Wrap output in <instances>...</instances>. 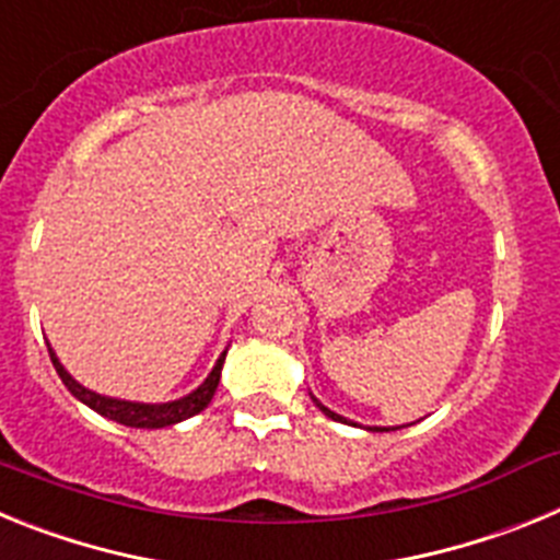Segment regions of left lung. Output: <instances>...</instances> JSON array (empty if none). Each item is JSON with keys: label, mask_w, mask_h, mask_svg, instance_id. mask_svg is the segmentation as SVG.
I'll return each mask as SVG.
<instances>
[{"label": "left lung", "mask_w": 560, "mask_h": 560, "mask_svg": "<svg viewBox=\"0 0 560 560\" xmlns=\"http://www.w3.org/2000/svg\"><path fill=\"white\" fill-rule=\"evenodd\" d=\"M314 404H316V407H319V409H323V412L328 415L330 420H341V423H345V418H339V415H336V412H330V409L323 407V404H319V400H316V398H314ZM375 432H384V429H375Z\"/></svg>", "instance_id": "8db88e82"}]
</instances>
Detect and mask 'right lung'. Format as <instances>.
<instances>
[{
	"mask_svg": "<svg viewBox=\"0 0 560 560\" xmlns=\"http://www.w3.org/2000/svg\"><path fill=\"white\" fill-rule=\"evenodd\" d=\"M224 355L215 361V368H212V373L207 375L205 384H201L196 393L187 395V398L171 400V404H131V400L106 398V395H97V393H92V389L81 387V384H78V381L61 368V361L56 359V353L49 350L52 368H56V373L61 375L63 387H67L69 393L75 395L78 400H83L89 409H95L97 415H103V418L117 420V423H122V427H133V429L173 427V423H179V420H187V418H192V415H199L201 409H205L207 404L212 400L215 387H219L221 368H224Z\"/></svg>",
	"mask_w": 560,
	"mask_h": 560,
	"instance_id": "add662e5",
	"label": "right lung"
}]
</instances>
